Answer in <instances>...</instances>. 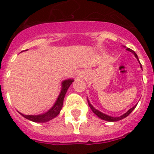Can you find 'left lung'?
Masks as SVG:
<instances>
[{
  "instance_id": "8db88e82",
  "label": "left lung",
  "mask_w": 154,
  "mask_h": 154,
  "mask_svg": "<svg viewBox=\"0 0 154 154\" xmlns=\"http://www.w3.org/2000/svg\"><path fill=\"white\" fill-rule=\"evenodd\" d=\"M126 50H127V51H130V52L133 53V55H135L136 58H137V60L139 61L138 56H137V54H136L135 51H133V50H131V49H130V48H126ZM139 62H140V61H139ZM140 67L142 68V65H141V64H140ZM88 103H89V107H90V108H91V109L92 110V112H93L94 113L96 114V115L98 117H99V118H100V119H103V120L108 121V122H116V121H119V120H121V119H124V118H126V116H129L130 113H131L132 111H133V110L136 108V106H137V105H136V106H133V108L130 109L128 110L127 112H126V113H124V114H123V115L120 116H119V117H113V116H110L106 115V114L103 113V112H100V111H99V110H98V109H96L94 108V107L92 106V105L90 103H89V99H88Z\"/></svg>"
}]
</instances>
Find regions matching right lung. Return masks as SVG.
I'll return each instance as SVG.
<instances>
[{
    "instance_id": "1",
    "label": "right lung",
    "mask_w": 154,
    "mask_h": 154,
    "mask_svg": "<svg viewBox=\"0 0 154 154\" xmlns=\"http://www.w3.org/2000/svg\"><path fill=\"white\" fill-rule=\"evenodd\" d=\"M73 81H74V79H71L62 81V89H61V92L58 95L56 102L55 103V104L53 105V106L45 113L39 114V115H24L21 112H18L21 116H23L24 118H26L27 119L32 121V122H35V123H45V122L54 119L60 112L61 109L62 108L65 94H66L68 89L72 85Z\"/></svg>"
}]
</instances>
